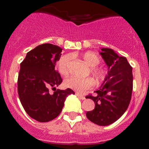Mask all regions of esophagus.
Listing matches in <instances>:
<instances>
[{
  "instance_id": "obj_1",
  "label": "esophagus",
  "mask_w": 149,
  "mask_h": 149,
  "mask_svg": "<svg viewBox=\"0 0 149 149\" xmlns=\"http://www.w3.org/2000/svg\"><path fill=\"white\" fill-rule=\"evenodd\" d=\"M75 95H76L77 96V97H79V98H81V99H82V100L85 99V96H84V95L81 94V93H75Z\"/></svg>"
}]
</instances>
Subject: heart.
Here are the masks:
<instances>
[{
  "mask_svg": "<svg viewBox=\"0 0 149 149\" xmlns=\"http://www.w3.org/2000/svg\"><path fill=\"white\" fill-rule=\"evenodd\" d=\"M83 60L89 66L93 67L92 70L98 77H103V69L97 65L100 63V58L98 55L93 51H87L86 53L83 54ZM69 63H70V56H64L60 59L58 62V69L60 74L65 75L69 72ZM65 86L68 88L77 91V92H84L88 89L93 87L95 84L93 79L90 77H78L76 76L69 77L65 81Z\"/></svg>",
  "mask_w": 149,
  "mask_h": 149,
  "instance_id": "heart-1",
  "label": "heart"
}]
</instances>
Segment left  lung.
Wrapping results in <instances>:
<instances>
[{"mask_svg":"<svg viewBox=\"0 0 149 149\" xmlns=\"http://www.w3.org/2000/svg\"><path fill=\"white\" fill-rule=\"evenodd\" d=\"M101 55L108 67V73L96 96L86 97L95 102V109L86 113L89 121L100 126L113 123L126 111L133 90L132 67L127 59L110 48H101Z\"/></svg>","mask_w":149,"mask_h":149,"instance_id":"8db88e82","label":"left lung"}]
</instances>
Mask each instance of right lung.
<instances>
[{"label": "right lung", "mask_w": 149, "mask_h": 149, "mask_svg": "<svg viewBox=\"0 0 149 149\" xmlns=\"http://www.w3.org/2000/svg\"><path fill=\"white\" fill-rule=\"evenodd\" d=\"M62 48L45 43L29 51L20 65L18 93L24 109L31 118L39 122L53 120L61 113L72 89H57L50 94L49 88L56 89L63 80L55 65L61 56Z\"/></svg>", "instance_id": "add662e5"}]
</instances>
